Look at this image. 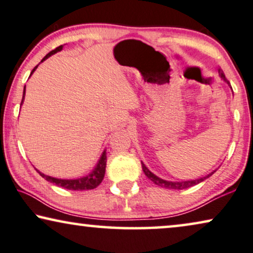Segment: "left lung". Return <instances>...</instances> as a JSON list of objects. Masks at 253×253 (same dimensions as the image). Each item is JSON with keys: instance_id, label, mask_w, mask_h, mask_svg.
<instances>
[{"instance_id": "1", "label": "left lung", "mask_w": 253, "mask_h": 253, "mask_svg": "<svg viewBox=\"0 0 253 253\" xmlns=\"http://www.w3.org/2000/svg\"><path fill=\"white\" fill-rule=\"evenodd\" d=\"M217 71H219V76H220V77L222 78L224 82H226V83H228V84H229V82L227 81L226 76H224V74H223L222 69H220V68H219V69H217ZM141 167H143V170H144V172H145V175H146L147 177L150 178L152 182L155 183V184L159 185V186H162V188H166V189H175V190H183V189L190 188V186H193V185L198 184V183L203 182L204 179L209 178L210 176H212V175L214 174V171H213V172H211V174H209L207 176H205V177L199 178V179H195V181L169 182V181H165V179H162V178H159L158 176H155V175L153 174V172H151L150 170H148V169L146 168V166H145V165L143 164V162H141Z\"/></svg>"}]
</instances>
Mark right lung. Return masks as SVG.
I'll return each instance as SVG.
<instances>
[{
    "label": "right lung",
    "mask_w": 253,
    "mask_h": 253,
    "mask_svg": "<svg viewBox=\"0 0 253 253\" xmlns=\"http://www.w3.org/2000/svg\"><path fill=\"white\" fill-rule=\"evenodd\" d=\"M62 48H63V46L55 48L54 50H51L50 53H48L46 56H44L42 60H41V62H43L44 60H46V58L51 56V55L55 54V53H57V51L62 50ZM37 68H38V65L33 69L32 72H31V75H32L33 72L36 71ZM24 96H25V87H24V94H23V99H22V102H20V105H22L23 101H24ZM106 165H107V155H106V151H105L102 153L101 158H100V160L98 162V165H96V167L93 169V171L91 172V174L85 176V177L77 178V179H60V178L50 177V176L44 175V174H42V172H40L39 170H37V171L39 172L40 176H42L43 178H46L48 182H51V183H54V184H56L58 186H62V188L68 189V190H77V191H83V190L95 189L96 186L100 185V183L102 182L103 177H105Z\"/></svg>",
    "instance_id": "add662e5"
}]
</instances>
